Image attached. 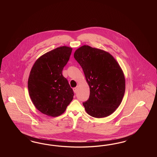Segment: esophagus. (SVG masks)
Segmentation results:
<instances>
[{
    "mask_svg": "<svg viewBox=\"0 0 157 157\" xmlns=\"http://www.w3.org/2000/svg\"><path fill=\"white\" fill-rule=\"evenodd\" d=\"M73 90H74V92L75 93H76V92H77V91H78V88H77V87H74V88L73 89Z\"/></svg>",
    "mask_w": 157,
    "mask_h": 157,
    "instance_id": "obj_1",
    "label": "esophagus"
}]
</instances>
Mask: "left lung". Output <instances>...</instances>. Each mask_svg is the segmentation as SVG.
<instances>
[{"label":"left lung","mask_w":157,"mask_h":157,"mask_svg":"<svg viewBox=\"0 0 157 157\" xmlns=\"http://www.w3.org/2000/svg\"><path fill=\"white\" fill-rule=\"evenodd\" d=\"M74 58L82 67L90 87V96L83 102L87 114L102 118L113 113L123 98V72L110 53L88 45L76 49Z\"/></svg>","instance_id":"left-lung-1"}]
</instances>
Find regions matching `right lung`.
I'll return each instance as SVG.
<instances>
[{
    "label": "right lung",
    "instance_id": "add662e5",
    "mask_svg": "<svg viewBox=\"0 0 157 157\" xmlns=\"http://www.w3.org/2000/svg\"><path fill=\"white\" fill-rule=\"evenodd\" d=\"M72 49L63 46L45 53L36 61L30 71L29 93L36 108L43 114L59 116L73 99L74 91L62 74Z\"/></svg>",
    "mask_w": 157,
    "mask_h": 157
}]
</instances>
